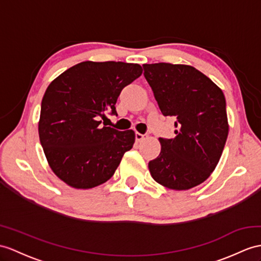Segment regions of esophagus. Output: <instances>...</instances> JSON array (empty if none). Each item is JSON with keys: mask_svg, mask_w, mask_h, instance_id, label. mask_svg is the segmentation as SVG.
<instances>
[{"mask_svg": "<svg viewBox=\"0 0 261 261\" xmlns=\"http://www.w3.org/2000/svg\"><path fill=\"white\" fill-rule=\"evenodd\" d=\"M144 137H145V135L141 134V133H136V134H135V138H136V142L137 143H141L143 139H144Z\"/></svg>", "mask_w": 261, "mask_h": 261, "instance_id": "34e87169", "label": "esophagus"}]
</instances>
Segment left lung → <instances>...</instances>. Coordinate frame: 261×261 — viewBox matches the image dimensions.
<instances>
[{
    "label": "left lung",
    "instance_id": "1",
    "mask_svg": "<svg viewBox=\"0 0 261 261\" xmlns=\"http://www.w3.org/2000/svg\"><path fill=\"white\" fill-rule=\"evenodd\" d=\"M143 67L163 115L176 118V136L160 138V155L148 163L150 175L169 189L198 186L215 170L227 141L225 95L190 65L155 63Z\"/></svg>",
    "mask_w": 261,
    "mask_h": 261
}]
</instances>
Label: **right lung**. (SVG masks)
<instances>
[{"instance_id": "add662e5", "label": "right lung", "mask_w": 261, "mask_h": 261, "mask_svg": "<svg viewBox=\"0 0 261 261\" xmlns=\"http://www.w3.org/2000/svg\"><path fill=\"white\" fill-rule=\"evenodd\" d=\"M143 73L139 64L86 61L69 67L44 94L40 142L53 173L76 189L101 185L135 143L134 130L100 126L105 112L117 115L123 88Z\"/></svg>"}]
</instances>
